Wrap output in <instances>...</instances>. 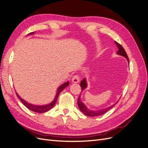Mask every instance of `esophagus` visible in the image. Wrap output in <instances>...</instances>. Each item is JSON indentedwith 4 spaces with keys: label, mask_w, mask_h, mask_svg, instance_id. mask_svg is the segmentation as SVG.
Returning <instances> with one entry per match:
<instances>
[{
    "label": "esophagus",
    "mask_w": 148,
    "mask_h": 148,
    "mask_svg": "<svg viewBox=\"0 0 148 148\" xmlns=\"http://www.w3.org/2000/svg\"><path fill=\"white\" fill-rule=\"evenodd\" d=\"M71 81H72L73 83H77L79 82V77L78 75H74L73 77L71 78Z\"/></svg>",
    "instance_id": "1"
}]
</instances>
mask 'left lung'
<instances>
[{"mask_svg": "<svg viewBox=\"0 0 148 148\" xmlns=\"http://www.w3.org/2000/svg\"><path fill=\"white\" fill-rule=\"evenodd\" d=\"M115 44L119 48V51H117V54H119L120 56H122L125 57L129 62V59H128V56L126 52H125V49H123V47L122 46H121L120 44H119L117 42H115ZM80 86H81V88H82V92L83 89H84L85 88H86L87 84H86V79H85V78L83 79L82 81L81 82V83H80ZM117 102L116 103V104H117ZM115 104L112 105L110 107H107V108L104 109H101V110H90L87 108L86 106H84V104H83V102H82V101L80 100V96H79L78 99V107H79V109H80V110H81L84 114H85L87 116H89V117H96V116H99V115H101L102 114H104L106 112H107L109 110H110V109L112 108V107L115 106Z\"/></svg>", "mask_w": 148, "mask_h": 148, "instance_id": "left-lung-1", "label": "left lung"}]
</instances>
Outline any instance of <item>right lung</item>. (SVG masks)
Listing matches in <instances>:
<instances>
[{"label":"right lung","mask_w":148,"mask_h":148,"mask_svg":"<svg viewBox=\"0 0 148 148\" xmlns=\"http://www.w3.org/2000/svg\"><path fill=\"white\" fill-rule=\"evenodd\" d=\"M33 33H34V32H32V33H30L29 34H33ZM69 82H67L65 83L64 84H62L61 86L57 89V94H56V96L55 97L54 100H53L51 103V104L46 105V106H35V105L31 104H29V103L24 101L23 99H22L21 98L17 95L16 92V95L18 96V97L19 98V99L21 101V102L23 103V105L27 107L28 109H29V110H32L33 112H35L43 113V112H47L48 110H49L51 109H52V107L54 106V105L56 104V103L57 102V100L58 99V97H59V95H60V93L61 92V91L63 90V89L65 88H66L67 86H69Z\"/></svg>","instance_id":"add662e5"}]
</instances>
